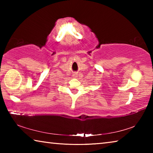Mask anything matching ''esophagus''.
I'll return each mask as SVG.
<instances>
[{"label": "esophagus", "mask_w": 153, "mask_h": 153, "mask_svg": "<svg viewBox=\"0 0 153 153\" xmlns=\"http://www.w3.org/2000/svg\"><path fill=\"white\" fill-rule=\"evenodd\" d=\"M73 76H74V77H77V74H74L73 75Z\"/></svg>", "instance_id": "esophagus-1"}]
</instances>
